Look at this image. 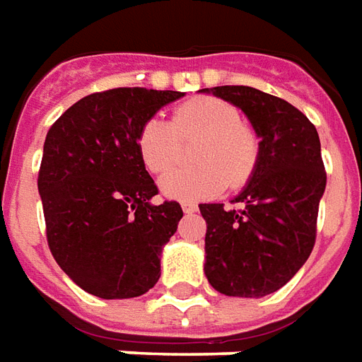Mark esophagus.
<instances>
[{"instance_id": "obj_1", "label": "esophagus", "mask_w": 362, "mask_h": 362, "mask_svg": "<svg viewBox=\"0 0 362 362\" xmlns=\"http://www.w3.org/2000/svg\"><path fill=\"white\" fill-rule=\"evenodd\" d=\"M181 209H183V213L185 214H193V213H197V205L195 203H181Z\"/></svg>"}]
</instances>
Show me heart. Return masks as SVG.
<instances>
[{
  "label": "heart",
  "instance_id": "obj_1",
  "mask_svg": "<svg viewBox=\"0 0 362 362\" xmlns=\"http://www.w3.org/2000/svg\"><path fill=\"white\" fill-rule=\"evenodd\" d=\"M201 136L193 151L199 165L167 173L159 189L167 199L199 201L223 193L226 185H244L260 157L258 136L243 124L236 106L213 96L183 102L173 112V122L151 116L136 136L139 159L149 173L161 175L175 165L181 156L179 138Z\"/></svg>",
  "mask_w": 362,
  "mask_h": 362
}]
</instances>
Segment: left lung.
<instances>
[{
	"instance_id": "1",
	"label": "left lung",
	"mask_w": 362,
	"mask_h": 362,
	"mask_svg": "<svg viewBox=\"0 0 362 362\" xmlns=\"http://www.w3.org/2000/svg\"><path fill=\"white\" fill-rule=\"evenodd\" d=\"M240 108L260 138L252 177L233 203L199 205L206 221L205 276L233 298H264L298 274L315 244L325 167L315 126L290 102L250 86L203 88Z\"/></svg>"
}]
</instances>
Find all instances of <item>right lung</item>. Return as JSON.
<instances>
[{"label": "right lung", "mask_w": 362, "mask_h": 362, "mask_svg": "<svg viewBox=\"0 0 362 362\" xmlns=\"http://www.w3.org/2000/svg\"><path fill=\"white\" fill-rule=\"evenodd\" d=\"M175 90L112 88L72 104L47 132L39 169L47 243L62 272L102 300L149 291L181 205H151L157 187L139 159L141 124Z\"/></svg>", "instance_id": "1"}]
</instances>
